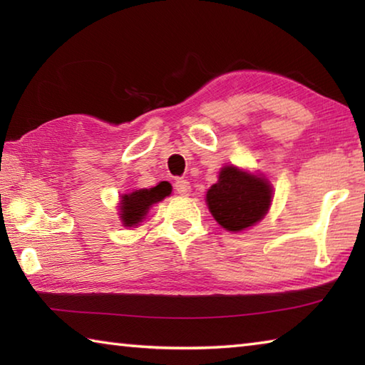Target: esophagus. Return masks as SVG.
Returning <instances> with one entry per match:
<instances>
[{
    "label": "esophagus",
    "instance_id": "34e87169",
    "mask_svg": "<svg viewBox=\"0 0 365 365\" xmlns=\"http://www.w3.org/2000/svg\"><path fill=\"white\" fill-rule=\"evenodd\" d=\"M175 187V191L180 196H188L191 193V185L188 180H183V178H178V180H175L174 183Z\"/></svg>",
    "mask_w": 365,
    "mask_h": 365
}]
</instances>
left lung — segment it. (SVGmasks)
I'll return each mask as SVG.
<instances>
[{
	"label": "left lung",
	"instance_id": "left-lung-1",
	"mask_svg": "<svg viewBox=\"0 0 365 365\" xmlns=\"http://www.w3.org/2000/svg\"><path fill=\"white\" fill-rule=\"evenodd\" d=\"M206 202L212 217L228 232H242L264 219L272 202L267 178L225 165L219 180L207 190Z\"/></svg>",
	"mask_w": 365,
	"mask_h": 365
}]
</instances>
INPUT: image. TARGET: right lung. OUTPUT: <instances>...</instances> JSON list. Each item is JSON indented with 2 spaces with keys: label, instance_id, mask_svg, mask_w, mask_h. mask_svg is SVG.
Listing matches in <instances>:
<instances>
[{
  "label": "right lung",
  "instance_id": "right-lung-1",
  "mask_svg": "<svg viewBox=\"0 0 365 365\" xmlns=\"http://www.w3.org/2000/svg\"><path fill=\"white\" fill-rule=\"evenodd\" d=\"M172 187L169 182H160L153 188L135 190L132 193L122 195L119 202V215L123 227H138L140 222L146 217L153 205L163 201L169 196Z\"/></svg>",
  "mask_w": 365,
  "mask_h": 365
}]
</instances>
